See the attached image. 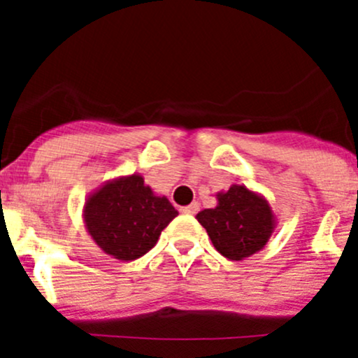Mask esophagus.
<instances>
[{
  "mask_svg": "<svg viewBox=\"0 0 358 358\" xmlns=\"http://www.w3.org/2000/svg\"><path fill=\"white\" fill-rule=\"evenodd\" d=\"M181 211H182V213H186V215H195L199 211V204H197V202H192L189 206L182 208Z\"/></svg>",
  "mask_w": 358,
  "mask_h": 358,
  "instance_id": "esophagus-1",
  "label": "esophagus"
}]
</instances>
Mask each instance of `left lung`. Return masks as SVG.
Returning a JSON list of instances; mask_svg holds the SVG:
<instances>
[{
	"mask_svg": "<svg viewBox=\"0 0 358 358\" xmlns=\"http://www.w3.org/2000/svg\"><path fill=\"white\" fill-rule=\"evenodd\" d=\"M195 218L215 249L233 262L262 251L276 227V215L267 199L243 185L218 192L217 206L199 211Z\"/></svg>",
	"mask_w": 358,
	"mask_h": 358,
	"instance_id": "1",
	"label": "left lung"
}]
</instances>
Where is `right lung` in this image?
I'll use <instances>...</instances> for the list:
<instances>
[{
  "label": "right lung",
  "mask_w": 358,
  "mask_h": 358,
  "mask_svg": "<svg viewBox=\"0 0 358 358\" xmlns=\"http://www.w3.org/2000/svg\"><path fill=\"white\" fill-rule=\"evenodd\" d=\"M177 215L172 202L154 194L140 173L103 182L85 199L82 210L84 226L93 242L106 255L122 262L147 255Z\"/></svg>",
  "instance_id": "right-lung-1"
}]
</instances>
